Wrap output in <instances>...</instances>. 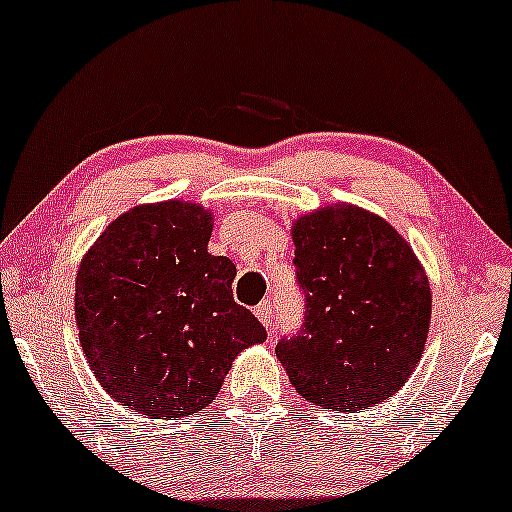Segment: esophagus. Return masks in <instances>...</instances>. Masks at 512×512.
Here are the masks:
<instances>
[{"label":"esophagus","mask_w":512,"mask_h":512,"mask_svg":"<svg viewBox=\"0 0 512 512\" xmlns=\"http://www.w3.org/2000/svg\"><path fill=\"white\" fill-rule=\"evenodd\" d=\"M255 315H257V319H260L264 326H267V329H272L274 312H272V303H269V300H262V303L255 307Z\"/></svg>","instance_id":"34e87169"}]
</instances>
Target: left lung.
I'll return each instance as SVG.
<instances>
[{"label":"left lung","mask_w":512,"mask_h":512,"mask_svg":"<svg viewBox=\"0 0 512 512\" xmlns=\"http://www.w3.org/2000/svg\"><path fill=\"white\" fill-rule=\"evenodd\" d=\"M293 243L305 315L276 355L295 391L338 412L391 398L420 362L432 317L415 252L360 207L300 217Z\"/></svg>","instance_id":"left-lung-1"}]
</instances>
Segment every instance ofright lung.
I'll return each mask as SVG.
<instances>
[{
  "instance_id": "obj_1",
  "label": "right lung",
  "mask_w": 512,
  "mask_h": 512,
  "mask_svg": "<svg viewBox=\"0 0 512 512\" xmlns=\"http://www.w3.org/2000/svg\"><path fill=\"white\" fill-rule=\"evenodd\" d=\"M212 214L159 202L121 214L76 279V324L92 374L116 403L152 420L217 398L240 350L267 329L233 300L236 267L209 255Z\"/></svg>"
}]
</instances>
